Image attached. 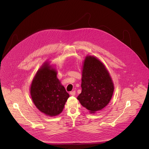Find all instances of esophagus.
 I'll list each match as a JSON object with an SVG mask.
<instances>
[{"label": "esophagus", "mask_w": 149, "mask_h": 149, "mask_svg": "<svg viewBox=\"0 0 149 149\" xmlns=\"http://www.w3.org/2000/svg\"><path fill=\"white\" fill-rule=\"evenodd\" d=\"M70 95H72V96H75V91H72V92H70Z\"/></svg>", "instance_id": "esophagus-1"}]
</instances>
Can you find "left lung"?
Listing matches in <instances>:
<instances>
[{"mask_svg": "<svg viewBox=\"0 0 149 149\" xmlns=\"http://www.w3.org/2000/svg\"><path fill=\"white\" fill-rule=\"evenodd\" d=\"M81 87V93L77 99L91 113L101 110L110 102L114 84L108 70L98 58L92 56L85 57Z\"/></svg>", "mask_w": 149, "mask_h": 149, "instance_id": "left-lung-1", "label": "left lung"}]
</instances>
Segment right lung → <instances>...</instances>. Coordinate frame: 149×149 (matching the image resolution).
<instances>
[{"instance_id":"add662e5","label":"right lung","mask_w":149,"mask_h":149,"mask_svg":"<svg viewBox=\"0 0 149 149\" xmlns=\"http://www.w3.org/2000/svg\"><path fill=\"white\" fill-rule=\"evenodd\" d=\"M57 74L56 68L45 61L34 77L29 89L34 105L40 112L49 116L61 113L69 97Z\"/></svg>"}]
</instances>
